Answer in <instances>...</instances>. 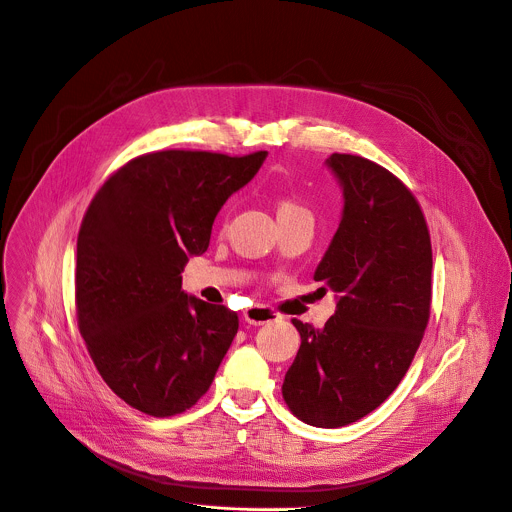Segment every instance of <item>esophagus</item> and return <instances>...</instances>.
Here are the masks:
<instances>
[{
    "label": "esophagus",
    "instance_id": "esophagus-1",
    "mask_svg": "<svg viewBox=\"0 0 512 512\" xmlns=\"http://www.w3.org/2000/svg\"><path fill=\"white\" fill-rule=\"evenodd\" d=\"M243 317H245V323H249V325H265V323H269V321L280 319L278 313L267 309V306H263V304L251 306V309L245 311Z\"/></svg>",
    "mask_w": 512,
    "mask_h": 512
}]
</instances>
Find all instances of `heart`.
<instances>
[{
  "label": "heart",
  "mask_w": 512,
  "mask_h": 512,
  "mask_svg": "<svg viewBox=\"0 0 512 512\" xmlns=\"http://www.w3.org/2000/svg\"><path fill=\"white\" fill-rule=\"evenodd\" d=\"M302 208L298 206V203H294V201H290V199H284L282 203H280V208H278V216L280 214H292V212H300Z\"/></svg>",
  "instance_id": "obj_1"
}]
</instances>
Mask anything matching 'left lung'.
Listing matches in <instances>:
<instances>
[{
	"label": "left lung",
	"instance_id": "1",
	"mask_svg": "<svg viewBox=\"0 0 512 512\" xmlns=\"http://www.w3.org/2000/svg\"><path fill=\"white\" fill-rule=\"evenodd\" d=\"M325 164L344 212L315 282L337 306L323 329L292 321L300 348L282 395L298 420L339 428L377 410L410 368L430 317L432 247L416 197L387 168L352 154Z\"/></svg>",
	"mask_w": 512,
	"mask_h": 512
}]
</instances>
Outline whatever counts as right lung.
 I'll return each instance as SVG.
<instances>
[{
	"label": "right lung",
	"instance_id": "add662e5",
	"mask_svg": "<svg viewBox=\"0 0 512 512\" xmlns=\"http://www.w3.org/2000/svg\"><path fill=\"white\" fill-rule=\"evenodd\" d=\"M265 156L144 154L90 201L78 234V327L100 377L135 410L177 416L210 389L238 317L189 296L181 271L208 251L220 208Z\"/></svg>",
	"mask_w": 512,
	"mask_h": 512
}]
</instances>
